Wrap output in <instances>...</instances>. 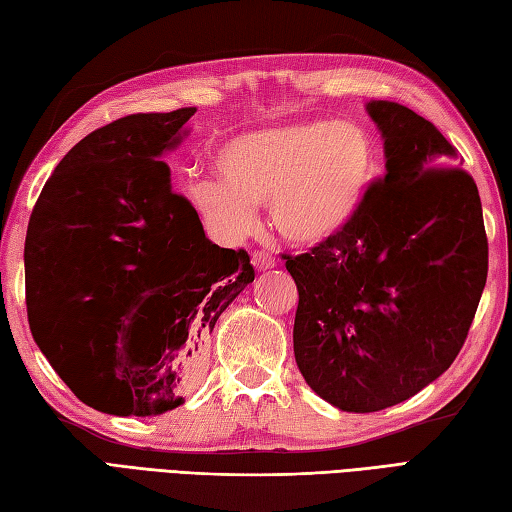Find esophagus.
Listing matches in <instances>:
<instances>
[{"mask_svg":"<svg viewBox=\"0 0 512 512\" xmlns=\"http://www.w3.org/2000/svg\"><path fill=\"white\" fill-rule=\"evenodd\" d=\"M250 262H253L257 273H264V270H270V268L277 266L275 257L270 253H262V250H259V253H253V259H250Z\"/></svg>","mask_w":512,"mask_h":512,"instance_id":"34e87169","label":"esophagus"}]
</instances>
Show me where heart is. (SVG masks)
<instances>
[{"instance_id":"1","label":"heart","mask_w":512,"mask_h":512,"mask_svg":"<svg viewBox=\"0 0 512 512\" xmlns=\"http://www.w3.org/2000/svg\"><path fill=\"white\" fill-rule=\"evenodd\" d=\"M217 178L187 187L215 239L242 242L268 206L277 233L295 246L341 235L361 213L376 178V147L363 127L299 121L231 138L215 154Z\"/></svg>"}]
</instances>
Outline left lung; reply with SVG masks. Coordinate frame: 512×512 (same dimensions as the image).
Returning a JSON list of instances; mask_svg holds the SVG:
<instances>
[{"label":"left lung","instance_id":"left-lung-1","mask_svg":"<svg viewBox=\"0 0 512 512\" xmlns=\"http://www.w3.org/2000/svg\"><path fill=\"white\" fill-rule=\"evenodd\" d=\"M385 178L341 235L286 255L297 284L295 358L325 402L352 413L416 396L462 350L486 286L488 242L469 173L438 127L369 101Z\"/></svg>","mask_w":512,"mask_h":512}]
</instances>
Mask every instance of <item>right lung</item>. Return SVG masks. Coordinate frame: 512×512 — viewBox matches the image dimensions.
I'll use <instances>...</instances> for the list:
<instances>
[{
  "label": "right lung",
  "instance_id": "add662e5",
  "mask_svg": "<svg viewBox=\"0 0 512 512\" xmlns=\"http://www.w3.org/2000/svg\"><path fill=\"white\" fill-rule=\"evenodd\" d=\"M195 107L132 114L76 143L30 215L24 264L32 339L85 405L160 416L198 383L206 341L255 270L204 235L162 156Z\"/></svg>",
  "mask_w": 512,
  "mask_h": 512
}]
</instances>
